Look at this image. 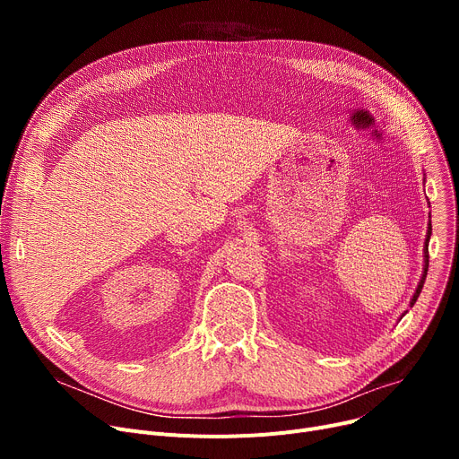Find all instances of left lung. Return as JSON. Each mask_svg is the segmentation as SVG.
<instances>
[{"instance_id": "8db88e82", "label": "left lung", "mask_w": 459, "mask_h": 459, "mask_svg": "<svg viewBox=\"0 0 459 459\" xmlns=\"http://www.w3.org/2000/svg\"><path fill=\"white\" fill-rule=\"evenodd\" d=\"M429 236H431V223H429V227H428V232H426V242H424V270H422V277H420V282H419V286H417V290H415V294H413V298H411V303L409 305H415V301L419 299V296H420V292H422V286H424V281H426V275H428V258H429V255H428V244H429Z\"/></svg>"}]
</instances>
